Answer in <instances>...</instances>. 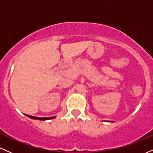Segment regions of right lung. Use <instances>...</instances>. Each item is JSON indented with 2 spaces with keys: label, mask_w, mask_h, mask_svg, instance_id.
<instances>
[{
  "label": "right lung",
  "mask_w": 153,
  "mask_h": 153,
  "mask_svg": "<svg viewBox=\"0 0 153 153\" xmlns=\"http://www.w3.org/2000/svg\"><path fill=\"white\" fill-rule=\"evenodd\" d=\"M27 117H29V118L34 119H39V120H47V119H51L55 118V117H32V116L30 115H26Z\"/></svg>",
  "instance_id": "right-lung-1"
}]
</instances>
